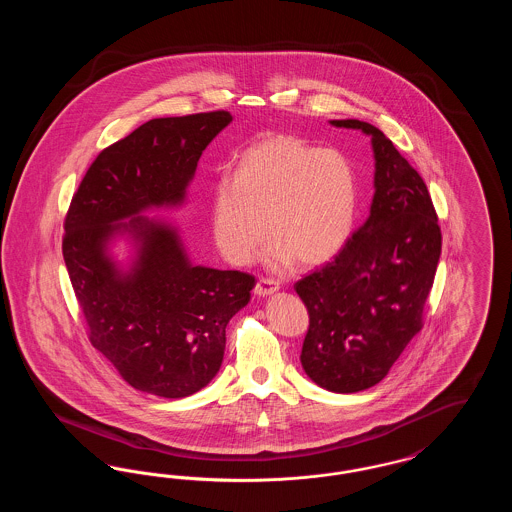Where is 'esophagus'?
I'll list each match as a JSON object with an SVG mask.
<instances>
[{
  "label": "esophagus",
  "mask_w": 512,
  "mask_h": 512,
  "mask_svg": "<svg viewBox=\"0 0 512 512\" xmlns=\"http://www.w3.org/2000/svg\"><path fill=\"white\" fill-rule=\"evenodd\" d=\"M276 290H278V284H276L274 280H270V278H261V280L257 282V286H255V295L265 297V295H270V293H274Z\"/></svg>",
  "instance_id": "esophagus-1"
}]
</instances>
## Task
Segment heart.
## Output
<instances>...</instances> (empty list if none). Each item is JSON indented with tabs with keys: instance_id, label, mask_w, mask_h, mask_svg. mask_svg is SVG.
<instances>
[{
	"instance_id": "heart-1",
	"label": "heart",
	"mask_w": 512,
	"mask_h": 512,
	"mask_svg": "<svg viewBox=\"0 0 512 512\" xmlns=\"http://www.w3.org/2000/svg\"><path fill=\"white\" fill-rule=\"evenodd\" d=\"M355 213L357 180L341 153L274 134L245 151L236 176L215 182L211 232L234 265L251 263L268 232L274 265L315 267L347 242Z\"/></svg>"
}]
</instances>
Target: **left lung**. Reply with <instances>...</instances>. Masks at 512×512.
Listing matches in <instances>:
<instances>
[{
	"instance_id": "1",
	"label": "left lung",
	"mask_w": 512,
	"mask_h": 512,
	"mask_svg": "<svg viewBox=\"0 0 512 512\" xmlns=\"http://www.w3.org/2000/svg\"><path fill=\"white\" fill-rule=\"evenodd\" d=\"M332 124L372 136L376 192L336 257L295 282L309 313L301 365L320 388L355 393L378 384L422 330L441 230L426 182L380 128Z\"/></svg>"
}]
</instances>
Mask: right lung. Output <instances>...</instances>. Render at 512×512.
I'll list each match as a JSON object with an SVG mask.
<instances>
[{
	"label": "right lung",
	"instance_id": "1",
	"mask_svg": "<svg viewBox=\"0 0 512 512\" xmlns=\"http://www.w3.org/2000/svg\"><path fill=\"white\" fill-rule=\"evenodd\" d=\"M230 121L228 111H209L138 126L94 159L65 215L63 259L88 340L132 388L151 395L188 397L215 378L226 324L255 286L247 272L190 265L172 228L138 217L184 199L203 149ZM122 229L143 242L124 277L104 255Z\"/></svg>",
	"mask_w": 512,
	"mask_h": 512
}]
</instances>
